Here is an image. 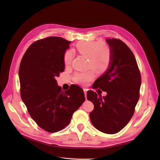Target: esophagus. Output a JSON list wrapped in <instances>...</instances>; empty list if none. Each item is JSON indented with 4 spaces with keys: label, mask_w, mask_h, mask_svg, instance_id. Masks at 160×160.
<instances>
[{
    "label": "esophagus",
    "mask_w": 160,
    "mask_h": 160,
    "mask_svg": "<svg viewBox=\"0 0 160 160\" xmlns=\"http://www.w3.org/2000/svg\"><path fill=\"white\" fill-rule=\"evenodd\" d=\"M87 88H83V92H84V93H85V98H86V97H87Z\"/></svg>",
    "instance_id": "obj_1"
}]
</instances>
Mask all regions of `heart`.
Instances as JSON below:
<instances>
[{
	"instance_id": "1",
	"label": "heart",
	"mask_w": 160,
	"mask_h": 160,
	"mask_svg": "<svg viewBox=\"0 0 160 160\" xmlns=\"http://www.w3.org/2000/svg\"><path fill=\"white\" fill-rule=\"evenodd\" d=\"M77 51L84 56H88V66L92 67L98 73L104 72L109 67L111 61V53L108 45L102 41L78 42L76 45ZM73 58V53L68 51L64 55V63L69 65ZM94 77V72L88 70L78 72L74 75L73 78L77 83L86 84Z\"/></svg>"
}]
</instances>
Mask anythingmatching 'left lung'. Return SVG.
Listing matches in <instances>:
<instances>
[{
  "instance_id": "1",
  "label": "left lung",
  "mask_w": 160,
  "mask_h": 160,
  "mask_svg": "<svg viewBox=\"0 0 160 160\" xmlns=\"http://www.w3.org/2000/svg\"><path fill=\"white\" fill-rule=\"evenodd\" d=\"M106 41L110 48V64L92 87L99 88L107 94L102 97L89 90L87 98L94 106L89 115L94 127L114 134L123 128L133 115L139 98L141 77L135 56L127 45L117 38Z\"/></svg>"
}]
</instances>
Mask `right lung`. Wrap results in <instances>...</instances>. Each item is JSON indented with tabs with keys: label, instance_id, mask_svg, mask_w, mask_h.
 Wrapping results in <instances>:
<instances>
[{
	"label": "right lung",
	"instance_id": "add662e5",
	"mask_svg": "<svg viewBox=\"0 0 160 160\" xmlns=\"http://www.w3.org/2000/svg\"><path fill=\"white\" fill-rule=\"evenodd\" d=\"M70 43L58 37L37 40L28 48L20 63L22 101L32 119L49 132L66 127L85 101L81 87L73 85L64 92L56 80L64 70V55Z\"/></svg>",
	"mask_w": 160,
	"mask_h": 160
}]
</instances>
